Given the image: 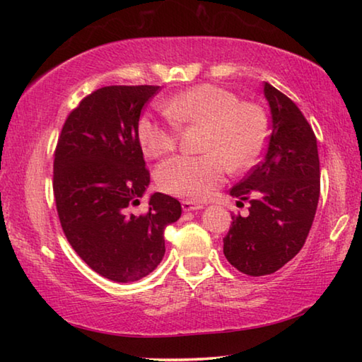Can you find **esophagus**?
<instances>
[{
  "instance_id": "esophagus-1",
  "label": "esophagus",
  "mask_w": 362,
  "mask_h": 362,
  "mask_svg": "<svg viewBox=\"0 0 362 362\" xmlns=\"http://www.w3.org/2000/svg\"><path fill=\"white\" fill-rule=\"evenodd\" d=\"M203 204H196V203H192V201H183L182 203V209L185 212H192V211H201L203 209Z\"/></svg>"
}]
</instances>
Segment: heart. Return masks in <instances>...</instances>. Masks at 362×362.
Listing matches in <instances>:
<instances>
[{
	"instance_id": "b5f03b06",
	"label": "heart",
	"mask_w": 362,
	"mask_h": 362,
	"mask_svg": "<svg viewBox=\"0 0 362 362\" xmlns=\"http://www.w3.org/2000/svg\"><path fill=\"white\" fill-rule=\"evenodd\" d=\"M164 119L144 113L137 137L148 158H159L174 148L180 126L204 124V155H179L159 164L158 188L179 198L203 201L220 187L230 173L244 169L259 158L267 139V118L255 103L214 84L189 88L163 102Z\"/></svg>"
}]
</instances>
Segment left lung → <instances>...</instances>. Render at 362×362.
<instances>
[{"instance_id":"obj_1","label":"left lung","mask_w":362,"mask_h":362,"mask_svg":"<svg viewBox=\"0 0 362 362\" xmlns=\"http://www.w3.org/2000/svg\"><path fill=\"white\" fill-rule=\"evenodd\" d=\"M272 113L267 153L230 189L249 216L233 214L223 254L249 276L272 274L303 247L320 199V156L315 132L298 107L272 84H263Z\"/></svg>"}]
</instances>
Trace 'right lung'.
<instances>
[{
    "label": "right lung",
    "instance_id": "1",
    "mask_svg": "<svg viewBox=\"0 0 362 362\" xmlns=\"http://www.w3.org/2000/svg\"><path fill=\"white\" fill-rule=\"evenodd\" d=\"M159 86H107L69 115L54 155V198L60 225L75 252L116 283H132L161 263L164 228L182 206L153 193L145 214L131 207L150 185L137 126Z\"/></svg>",
    "mask_w": 362,
    "mask_h": 362
}]
</instances>
